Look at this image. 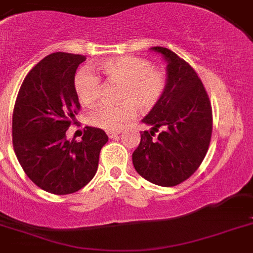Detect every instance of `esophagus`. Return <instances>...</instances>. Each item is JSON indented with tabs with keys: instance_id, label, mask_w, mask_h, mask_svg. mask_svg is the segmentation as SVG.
I'll use <instances>...</instances> for the list:
<instances>
[{
	"instance_id": "obj_1",
	"label": "esophagus",
	"mask_w": 253,
	"mask_h": 253,
	"mask_svg": "<svg viewBox=\"0 0 253 253\" xmlns=\"http://www.w3.org/2000/svg\"><path fill=\"white\" fill-rule=\"evenodd\" d=\"M108 136H109V139H114L115 136H118L120 134V131H108Z\"/></svg>"
}]
</instances>
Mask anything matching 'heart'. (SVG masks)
Returning a JSON list of instances; mask_svg holds the SVG:
<instances>
[{
  "instance_id": "1",
  "label": "heart",
  "mask_w": 253,
  "mask_h": 253,
  "mask_svg": "<svg viewBox=\"0 0 253 253\" xmlns=\"http://www.w3.org/2000/svg\"><path fill=\"white\" fill-rule=\"evenodd\" d=\"M97 71L113 83L122 84L119 105H99L89 113V123L108 131H118L136 115V107L149 110L164 95L168 84L167 72L153 67L150 61L139 57L123 56L108 58L97 64ZM74 92L79 102L93 105L100 95L99 77L86 68L74 77Z\"/></svg>"
}]
</instances>
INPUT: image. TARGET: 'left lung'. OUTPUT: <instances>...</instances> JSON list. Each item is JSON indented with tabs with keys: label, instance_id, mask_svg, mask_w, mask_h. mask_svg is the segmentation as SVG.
I'll list each match as a JSON object with an SVG mask.
<instances>
[{
	"label": "left lung",
	"instance_id": "obj_1",
	"mask_svg": "<svg viewBox=\"0 0 253 253\" xmlns=\"http://www.w3.org/2000/svg\"><path fill=\"white\" fill-rule=\"evenodd\" d=\"M150 49L167 61L168 84L164 95L143 119L151 129L141 131L133 164L148 181L176 186L199 169L208 153L212 109L203 82L187 62L168 48ZM159 127L163 130L155 137Z\"/></svg>",
	"mask_w": 253,
	"mask_h": 253
}]
</instances>
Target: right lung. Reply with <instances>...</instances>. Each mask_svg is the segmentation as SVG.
Returning <instances> with one entry per match:
<instances>
[{"label": "right lung", "instance_id": "right-lung-1", "mask_svg": "<svg viewBox=\"0 0 253 253\" xmlns=\"http://www.w3.org/2000/svg\"><path fill=\"white\" fill-rule=\"evenodd\" d=\"M85 57L52 53L26 76L12 117V141L26 175L44 191L73 194L94 177L108 135L86 126L81 141L66 131L81 109L74 76Z\"/></svg>", "mask_w": 253, "mask_h": 253}]
</instances>
